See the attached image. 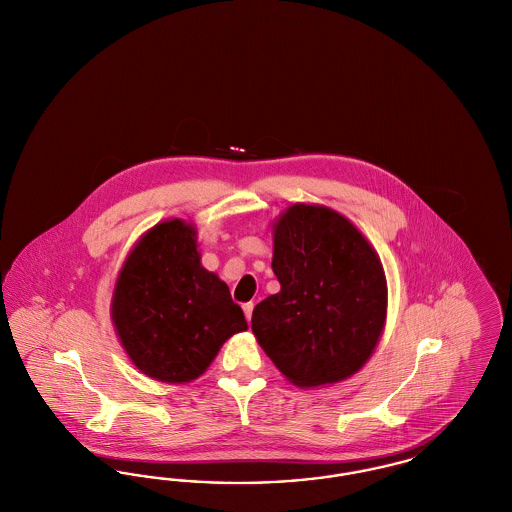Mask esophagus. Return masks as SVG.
Segmentation results:
<instances>
[{"label":"esophagus","instance_id":"1","mask_svg":"<svg viewBox=\"0 0 512 512\" xmlns=\"http://www.w3.org/2000/svg\"><path fill=\"white\" fill-rule=\"evenodd\" d=\"M253 307H255V305H253L251 301H249V303H244V305H242V309H244L245 318H247V322L251 320V315H253Z\"/></svg>","mask_w":512,"mask_h":512}]
</instances>
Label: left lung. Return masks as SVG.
<instances>
[{
  "label": "left lung",
  "instance_id": "obj_1",
  "mask_svg": "<svg viewBox=\"0 0 512 512\" xmlns=\"http://www.w3.org/2000/svg\"><path fill=\"white\" fill-rule=\"evenodd\" d=\"M272 270L280 292L251 317L270 361L299 388L355 374L388 305L384 268L365 236L332 209L297 203L274 224Z\"/></svg>",
  "mask_w": 512,
  "mask_h": 512
}]
</instances>
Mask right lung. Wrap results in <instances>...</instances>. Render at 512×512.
<instances>
[{
    "label": "right lung",
    "instance_id": "obj_1",
    "mask_svg": "<svg viewBox=\"0 0 512 512\" xmlns=\"http://www.w3.org/2000/svg\"><path fill=\"white\" fill-rule=\"evenodd\" d=\"M199 259L192 224L167 220L136 244L119 274L117 334L132 363L155 380H194L224 341L247 330L228 286Z\"/></svg>",
    "mask_w": 512,
    "mask_h": 512
}]
</instances>
